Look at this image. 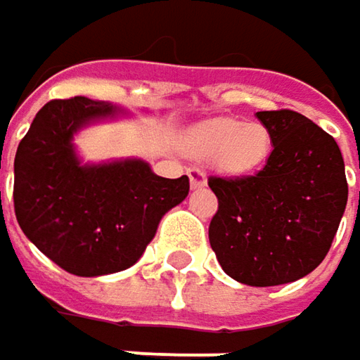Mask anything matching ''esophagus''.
<instances>
[{
	"mask_svg": "<svg viewBox=\"0 0 360 360\" xmlns=\"http://www.w3.org/2000/svg\"><path fill=\"white\" fill-rule=\"evenodd\" d=\"M188 178L192 188H204L206 186V172L200 168H188Z\"/></svg>",
	"mask_w": 360,
	"mask_h": 360,
	"instance_id": "esophagus-1",
	"label": "esophagus"
}]
</instances>
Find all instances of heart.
<instances>
[{
	"mask_svg": "<svg viewBox=\"0 0 360 360\" xmlns=\"http://www.w3.org/2000/svg\"><path fill=\"white\" fill-rule=\"evenodd\" d=\"M272 136L266 126L242 120H212L188 134V150L202 160H216L226 174L256 170L269 158Z\"/></svg>",
	"mask_w": 360,
	"mask_h": 360,
	"instance_id": "obj_1",
	"label": "heart"
}]
</instances>
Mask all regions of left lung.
<instances>
[{
  "instance_id": "obj_1",
  "label": "left lung",
  "mask_w": 360,
  "mask_h": 360,
  "mask_svg": "<svg viewBox=\"0 0 360 360\" xmlns=\"http://www.w3.org/2000/svg\"><path fill=\"white\" fill-rule=\"evenodd\" d=\"M272 152L255 176L218 178L208 238L222 270L248 286L295 283L316 269L333 244L349 186L330 134L292 110L256 112Z\"/></svg>"
}]
</instances>
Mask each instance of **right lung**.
I'll list each match as a JSON object with an SVG mask.
<instances>
[{
	"instance_id": "obj_1",
	"label": "right lung",
	"mask_w": 360,
	"mask_h": 360,
	"mask_svg": "<svg viewBox=\"0 0 360 360\" xmlns=\"http://www.w3.org/2000/svg\"><path fill=\"white\" fill-rule=\"evenodd\" d=\"M118 112L84 96L51 100L18 146L15 218L49 260L76 276L130 269L154 238L162 216L190 190L188 176L162 178L144 160L79 162L74 134Z\"/></svg>"
}]
</instances>
